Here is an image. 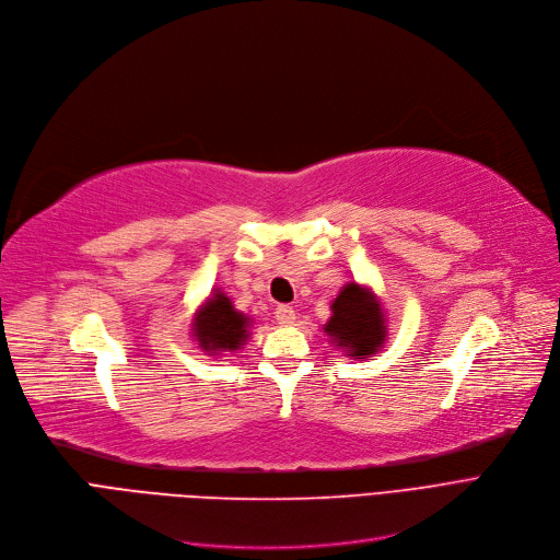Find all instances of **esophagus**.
<instances>
[{"label": "esophagus", "mask_w": 560, "mask_h": 560, "mask_svg": "<svg viewBox=\"0 0 560 560\" xmlns=\"http://www.w3.org/2000/svg\"><path fill=\"white\" fill-rule=\"evenodd\" d=\"M276 318H278V324H282V326H291L296 322V312H294V307H289V305H278L276 307Z\"/></svg>", "instance_id": "obj_1"}]
</instances>
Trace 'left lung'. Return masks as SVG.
<instances>
[{
	"mask_svg": "<svg viewBox=\"0 0 560 560\" xmlns=\"http://www.w3.org/2000/svg\"><path fill=\"white\" fill-rule=\"evenodd\" d=\"M335 349L353 360L376 355L387 341V316L374 289L346 282L330 303V318L324 324Z\"/></svg>",
	"mask_w": 560,
	"mask_h": 560,
	"instance_id": "1",
	"label": "left lung"
}]
</instances>
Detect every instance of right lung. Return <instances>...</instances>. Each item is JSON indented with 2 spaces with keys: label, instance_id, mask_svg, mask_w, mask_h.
Listing matches in <instances>:
<instances>
[{
  "label": "right lung",
  "instance_id": "1",
  "mask_svg": "<svg viewBox=\"0 0 560 560\" xmlns=\"http://www.w3.org/2000/svg\"><path fill=\"white\" fill-rule=\"evenodd\" d=\"M250 326L253 318L238 312L223 289H211V294L194 314L191 337L207 355L225 358L244 349Z\"/></svg>",
  "mask_w": 560,
  "mask_h": 560
}]
</instances>
